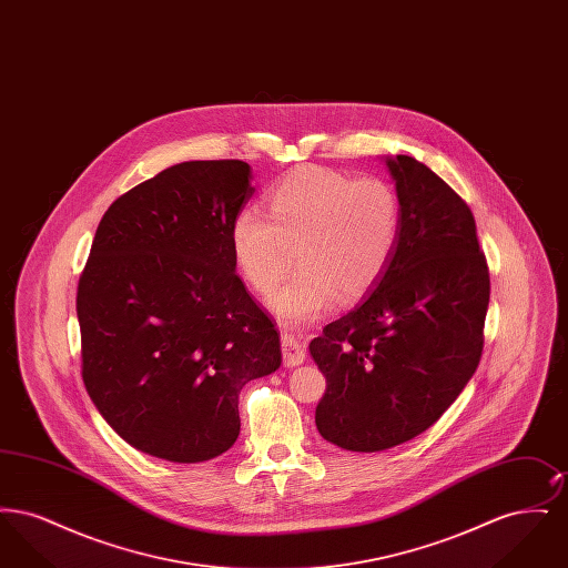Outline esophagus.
Instances as JSON below:
<instances>
[{"label": "esophagus", "instance_id": "34e87169", "mask_svg": "<svg viewBox=\"0 0 568 568\" xmlns=\"http://www.w3.org/2000/svg\"><path fill=\"white\" fill-rule=\"evenodd\" d=\"M281 352H283V364L287 368H294L304 362V347L292 334L281 336Z\"/></svg>", "mask_w": 568, "mask_h": 568}]
</instances>
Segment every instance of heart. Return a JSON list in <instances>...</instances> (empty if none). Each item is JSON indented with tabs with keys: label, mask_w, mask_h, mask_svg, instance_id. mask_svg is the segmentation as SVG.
I'll return each instance as SVG.
<instances>
[{
	"label": "heart",
	"mask_w": 568,
	"mask_h": 568,
	"mask_svg": "<svg viewBox=\"0 0 568 568\" xmlns=\"http://www.w3.org/2000/svg\"><path fill=\"white\" fill-rule=\"evenodd\" d=\"M271 215L243 209L230 232L244 281L271 292L268 304L287 324H306L329 311L338 296H366L389 268L403 234V202L378 176L353 179L327 168H300L268 195Z\"/></svg>",
	"instance_id": "b5f03b06"
}]
</instances>
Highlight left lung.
I'll return each instance as SVG.
<instances>
[{
  "label": "left lung",
  "instance_id": "obj_1",
  "mask_svg": "<svg viewBox=\"0 0 568 568\" xmlns=\"http://www.w3.org/2000/svg\"><path fill=\"white\" fill-rule=\"evenodd\" d=\"M403 202L389 268L308 345L325 377L317 430L347 452H383L426 433L484 352L489 274L475 216L428 165L383 158Z\"/></svg>",
  "mask_w": 568,
  "mask_h": 568
}]
</instances>
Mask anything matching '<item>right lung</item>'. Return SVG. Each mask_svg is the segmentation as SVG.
<instances>
[{"mask_svg":"<svg viewBox=\"0 0 568 568\" xmlns=\"http://www.w3.org/2000/svg\"><path fill=\"white\" fill-rule=\"evenodd\" d=\"M251 179L241 160L176 163L114 200L91 244L77 296L82 381L110 428L153 458L227 452L241 389L281 366L230 243Z\"/></svg>","mask_w":568,"mask_h":568,"instance_id":"add662e5","label":"right lung"}]
</instances>
